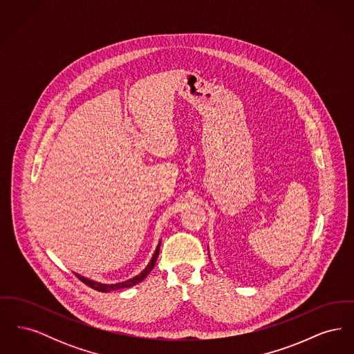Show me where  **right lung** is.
Here are the masks:
<instances>
[{"label":"right lung","mask_w":354,"mask_h":354,"mask_svg":"<svg viewBox=\"0 0 354 354\" xmlns=\"http://www.w3.org/2000/svg\"><path fill=\"white\" fill-rule=\"evenodd\" d=\"M160 244H162V240L158 243L156 250H155V252L152 254L151 260H150V263L147 264V267H146L145 270H142L139 274H136V276L131 277V279H129V280H124V281H120V283H115V284H103V283L94 281V280H91V279H87V277L81 276V274H78V273H75V276H77L82 283H84L86 286H90V288H93V289H95V290L104 292V293L111 292V290H118V289H124V288H130V286H136V284H139L142 280H145V279L147 277V274L151 272L152 268L155 267L156 259H158V256H159Z\"/></svg>","instance_id":"right-lung-1"}]
</instances>
